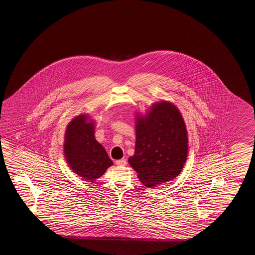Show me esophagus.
Masks as SVG:
<instances>
[{"label":"esophagus","mask_w":255,"mask_h":255,"mask_svg":"<svg viewBox=\"0 0 255 255\" xmlns=\"http://www.w3.org/2000/svg\"><path fill=\"white\" fill-rule=\"evenodd\" d=\"M116 164H117L118 166H126V164H127V160H126L125 158H121V159L117 160V161H116Z\"/></svg>","instance_id":"esophagus-1"}]
</instances>
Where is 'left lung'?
I'll return each mask as SVG.
<instances>
[{
	"label": "left lung",
	"instance_id": "left-lung-1",
	"mask_svg": "<svg viewBox=\"0 0 255 255\" xmlns=\"http://www.w3.org/2000/svg\"><path fill=\"white\" fill-rule=\"evenodd\" d=\"M188 157L184 120L173 104H153L145 116L135 117V154L128 163L146 187H155L179 175Z\"/></svg>",
	"mask_w": 255,
	"mask_h": 255
}]
</instances>
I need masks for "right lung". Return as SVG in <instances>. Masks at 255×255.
<instances>
[{
	"label": "right lung",
	"mask_w": 255,
	"mask_h": 255,
	"mask_svg": "<svg viewBox=\"0 0 255 255\" xmlns=\"http://www.w3.org/2000/svg\"><path fill=\"white\" fill-rule=\"evenodd\" d=\"M64 152L69 168L90 182L113 165L104 146L95 138V123L87 114L74 118L66 127Z\"/></svg>",
	"instance_id": "right-lung-1"
}]
</instances>
